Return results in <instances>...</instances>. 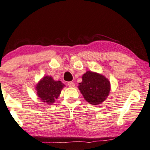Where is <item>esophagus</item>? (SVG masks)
<instances>
[{
    "label": "esophagus",
    "instance_id": "1",
    "mask_svg": "<svg viewBox=\"0 0 150 150\" xmlns=\"http://www.w3.org/2000/svg\"><path fill=\"white\" fill-rule=\"evenodd\" d=\"M68 86L69 87H74L75 86V84H74V82H68Z\"/></svg>",
    "mask_w": 150,
    "mask_h": 150
}]
</instances>
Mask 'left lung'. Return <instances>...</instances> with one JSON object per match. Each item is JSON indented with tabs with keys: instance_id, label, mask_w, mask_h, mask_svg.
I'll return each instance as SVG.
<instances>
[{
	"instance_id": "1",
	"label": "left lung",
	"mask_w": 150,
	"mask_h": 150,
	"mask_svg": "<svg viewBox=\"0 0 150 150\" xmlns=\"http://www.w3.org/2000/svg\"><path fill=\"white\" fill-rule=\"evenodd\" d=\"M79 89L84 98L90 104H100L107 98L110 92L109 80L100 74L87 71L82 76Z\"/></svg>"
}]
</instances>
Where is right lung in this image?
<instances>
[{
	"label": "right lung",
	"mask_w": 150,
	"mask_h": 150,
	"mask_svg": "<svg viewBox=\"0 0 150 150\" xmlns=\"http://www.w3.org/2000/svg\"><path fill=\"white\" fill-rule=\"evenodd\" d=\"M65 86L61 81H56L52 77L46 76L36 85L37 95L43 103L53 104Z\"/></svg>",
	"instance_id": "add662e5"
}]
</instances>
